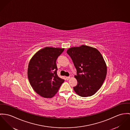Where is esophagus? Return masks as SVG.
Wrapping results in <instances>:
<instances>
[{"instance_id": "esophagus-1", "label": "esophagus", "mask_w": 130, "mask_h": 130, "mask_svg": "<svg viewBox=\"0 0 130 130\" xmlns=\"http://www.w3.org/2000/svg\"><path fill=\"white\" fill-rule=\"evenodd\" d=\"M70 78V77H66V79L68 80H69V79Z\"/></svg>"}]
</instances>
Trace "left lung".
<instances>
[{
	"label": "left lung",
	"instance_id": "8db88e82",
	"mask_svg": "<svg viewBox=\"0 0 130 130\" xmlns=\"http://www.w3.org/2000/svg\"><path fill=\"white\" fill-rule=\"evenodd\" d=\"M77 70L74 77L78 83L73 87L80 96L95 94L101 88L107 75V66L100 52L86 45L73 47L67 51Z\"/></svg>",
	"mask_w": 130,
	"mask_h": 130
}]
</instances>
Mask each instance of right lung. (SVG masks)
Here are the masks:
<instances>
[{
	"mask_svg": "<svg viewBox=\"0 0 130 130\" xmlns=\"http://www.w3.org/2000/svg\"><path fill=\"white\" fill-rule=\"evenodd\" d=\"M64 48L46 47L38 52L30 60L27 75L33 90L44 98L53 97L64 80L57 74L56 60Z\"/></svg>",
	"mask_w": 130,
	"mask_h": 130,
	"instance_id": "right-lung-1",
	"label": "right lung"
}]
</instances>
